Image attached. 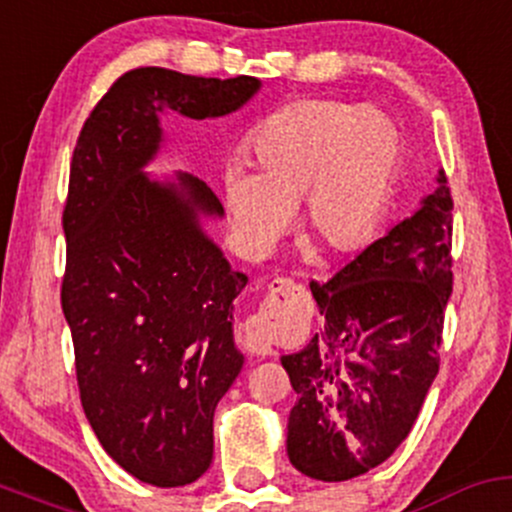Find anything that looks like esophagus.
Here are the masks:
<instances>
[{"instance_id": "obj_1", "label": "esophagus", "mask_w": 512, "mask_h": 512, "mask_svg": "<svg viewBox=\"0 0 512 512\" xmlns=\"http://www.w3.org/2000/svg\"><path fill=\"white\" fill-rule=\"evenodd\" d=\"M268 290H271V295H276V298H278V295L288 298L290 293L300 290V285L295 283V280H290V278H276L271 285H268ZM241 342H244L246 349H249L251 354H256V356L273 354L271 334H268V329L263 327V322L256 320V317L246 320L244 332H241Z\"/></svg>"}]
</instances>
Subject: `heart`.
I'll list each match as a JSON object with an SVG mask.
<instances>
[{"instance_id":"1","label":"heart","mask_w":512,"mask_h":512,"mask_svg":"<svg viewBox=\"0 0 512 512\" xmlns=\"http://www.w3.org/2000/svg\"><path fill=\"white\" fill-rule=\"evenodd\" d=\"M254 168L224 173V207L249 256H266L300 202V232L324 256L364 249L381 229L403 136L376 109L339 100H300L278 109L251 139Z\"/></svg>"}]
</instances>
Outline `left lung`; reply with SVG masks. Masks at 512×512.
<instances>
[{
    "label": "left lung",
    "instance_id": "8db88e82",
    "mask_svg": "<svg viewBox=\"0 0 512 512\" xmlns=\"http://www.w3.org/2000/svg\"><path fill=\"white\" fill-rule=\"evenodd\" d=\"M452 192L444 170L420 210L366 246L327 283L312 280L322 327L280 359L298 403L290 464L317 481H349L408 437L439 371L452 295Z\"/></svg>",
    "mask_w": 512,
    "mask_h": 512
}]
</instances>
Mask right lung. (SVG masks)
<instances>
[{
    "mask_svg": "<svg viewBox=\"0 0 512 512\" xmlns=\"http://www.w3.org/2000/svg\"><path fill=\"white\" fill-rule=\"evenodd\" d=\"M258 87L249 75L129 70L92 109L70 163L60 302L82 410L104 452L158 488L210 469L214 408L244 366L232 302L249 278L202 232L200 217L224 214L207 183L156 180L144 166L161 148V114L224 117Z\"/></svg>",
    "mask_w": 512,
    "mask_h": 512,
    "instance_id": "right-lung-1",
    "label": "right lung"
}]
</instances>
